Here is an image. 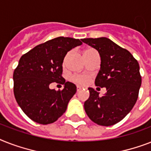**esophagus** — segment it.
Listing matches in <instances>:
<instances>
[{
  "label": "esophagus",
  "instance_id": "obj_1",
  "mask_svg": "<svg viewBox=\"0 0 151 151\" xmlns=\"http://www.w3.org/2000/svg\"><path fill=\"white\" fill-rule=\"evenodd\" d=\"M81 90V87H80V86H78L77 87V91H80Z\"/></svg>",
  "mask_w": 151,
  "mask_h": 151
}]
</instances>
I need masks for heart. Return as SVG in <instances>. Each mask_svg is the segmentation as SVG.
<instances>
[{
  "instance_id": "1",
  "label": "heart",
  "mask_w": 151,
  "mask_h": 151,
  "mask_svg": "<svg viewBox=\"0 0 151 151\" xmlns=\"http://www.w3.org/2000/svg\"><path fill=\"white\" fill-rule=\"evenodd\" d=\"M72 80L76 84H80V85H85L88 84V78L85 75H74L72 77Z\"/></svg>"
}]
</instances>
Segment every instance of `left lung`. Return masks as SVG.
<instances>
[{
	"label": "left lung",
	"mask_w": 151,
	"mask_h": 151,
	"mask_svg": "<svg viewBox=\"0 0 151 151\" xmlns=\"http://www.w3.org/2000/svg\"><path fill=\"white\" fill-rule=\"evenodd\" d=\"M82 42L99 52L101 67L95 83L107 91L99 97L95 89L88 88L90 96L84 102V110L96 124H116L131 111L138 99L141 85L139 63L128 50L108 38H88Z\"/></svg>",
	"instance_id": "obj_1"
}]
</instances>
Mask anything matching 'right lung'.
<instances>
[{"mask_svg": "<svg viewBox=\"0 0 151 151\" xmlns=\"http://www.w3.org/2000/svg\"><path fill=\"white\" fill-rule=\"evenodd\" d=\"M81 44L77 39L60 36L38 45L20 58L13 74L14 95L22 110L34 122L52 123L66 111L77 87L65 81L62 64L67 52ZM53 82L64 84L65 88L50 89Z\"/></svg>", "mask_w": 151, "mask_h": 151, "instance_id": "obj_1", "label": "right lung"}]
</instances>
